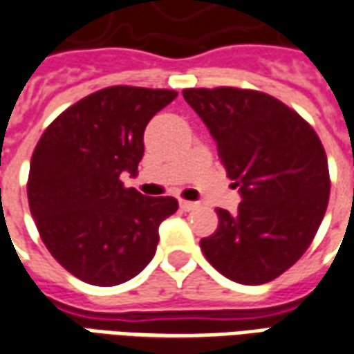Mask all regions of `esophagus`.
I'll list each match as a JSON object with an SVG mask.
<instances>
[{"instance_id": "1", "label": "esophagus", "mask_w": 354, "mask_h": 354, "mask_svg": "<svg viewBox=\"0 0 354 354\" xmlns=\"http://www.w3.org/2000/svg\"><path fill=\"white\" fill-rule=\"evenodd\" d=\"M197 207V203H192V201H185V199H180V208H182V210H185V212H187V210H193V208Z\"/></svg>"}]
</instances>
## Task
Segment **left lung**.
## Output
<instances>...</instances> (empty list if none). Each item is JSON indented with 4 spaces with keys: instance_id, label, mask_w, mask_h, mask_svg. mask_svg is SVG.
Returning a JSON list of instances; mask_svg holds the SVG:
<instances>
[{
    "instance_id": "obj_1",
    "label": "left lung",
    "mask_w": 354,
    "mask_h": 354,
    "mask_svg": "<svg viewBox=\"0 0 354 354\" xmlns=\"http://www.w3.org/2000/svg\"><path fill=\"white\" fill-rule=\"evenodd\" d=\"M207 124L241 192L237 214L218 212V230L201 239L214 269L239 284H263L309 248L330 197L326 151L297 111L260 91L184 88Z\"/></svg>"
}]
</instances>
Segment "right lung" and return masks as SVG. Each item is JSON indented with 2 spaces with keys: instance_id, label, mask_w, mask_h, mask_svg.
<instances>
[{
  "instance_id": "obj_1",
  "label": "right lung",
  "mask_w": 354,
  "mask_h": 354,
  "mask_svg": "<svg viewBox=\"0 0 354 354\" xmlns=\"http://www.w3.org/2000/svg\"><path fill=\"white\" fill-rule=\"evenodd\" d=\"M178 96L117 85L88 94L45 129L30 161L28 203L53 258L83 282L115 286L151 261L174 197L124 187L138 172L149 119Z\"/></svg>"
}]
</instances>
